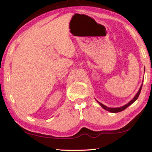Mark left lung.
Segmentation results:
<instances>
[{
	"label": "left lung",
	"mask_w": 152,
	"mask_h": 152,
	"mask_svg": "<svg viewBox=\"0 0 152 152\" xmlns=\"http://www.w3.org/2000/svg\"><path fill=\"white\" fill-rule=\"evenodd\" d=\"M144 71H145V68H144ZM142 85H143V83L142 84L141 86H140V89H139V90H138V92H137V93L136 94V96H134V98L132 99V100L131 101H129L128 104H126V105H124V106H121V107H107V106H105V105L102 104V103L99 102L97 101L98 102V103L100 105V106H102V108H104V110H107V111H108V112H112V113H117V112H122V111H123V110L126 109L127 107H128V106H130L131 104H133V103L134 102L137 100V98H138L139 95H140V92H141L142 88Z\"/></svg>",
	"instance_id": "left-lung-1"
}]
</instances>
